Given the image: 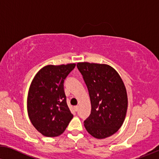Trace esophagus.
Here are the masks:
<instances>
[{"instance_id":"obj_1","label":"esophagus","mask_w":159,"mask_h":159,"mask_svg":"<svg viewBox=\"0 0 159 159\" xmlns=\"http://www.w3.org/2000/svg\"><path fill=\"white\" fill-rule=\"evenodd\" d=\"M79 106H75V107H74V110H75V111H79Z\"/></svg>"}]
</instances>
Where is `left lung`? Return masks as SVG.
<instances>
[{
	"instance_id": "obj_1",
	"label": "left lung",
	"mask_w": 159,
	"mask_h": 159,
	"mask_svg": "<svg viewBox=\"0 0 159 159\" xmlns=\"http://www.w3.org/2000/svg\"><path fill=\"white\" fill-rule=\"evenodd\" d=\"M77 68L88 89L90 115L84 120L88 133L102 139L115 134L123 124L127 109L124 83L108 65L79 62Z\"/></svg>"
}]
</instances>
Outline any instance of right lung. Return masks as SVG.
I'll list each match as a JSON object with an SVG mask.
<instances>
[{"label":"right lung","mask_w":159,"mask_h":159,"mask_svg":"<svg viewBox=\"0 0 159 159\" xmlns=\"http://www.w3.org/2000/svg\"><path fill=\"white\" fill-rule=\"evenodd\" d=\"M75 67L74 63L47 66L31 84L27 98L29 117L35 128L47 137L61 135L73 119L63 84Z\"/></svg>","instance_id":"obj_1"}]
</instances>
